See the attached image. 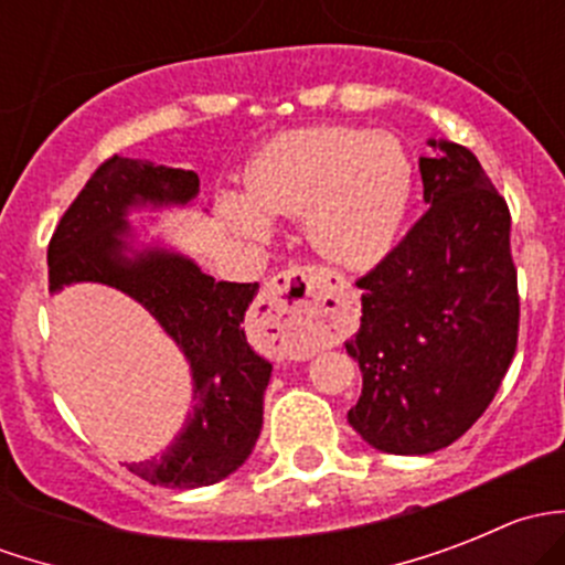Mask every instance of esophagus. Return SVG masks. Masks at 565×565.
I'll return each mask as SVG.
<instances>
[{
    "instance_id": "1",
    "label": "esophagus",
    "mask_w": 565,
    "mask_h": 565,
    "mask_svg": "<svg viewBox=\"0 0 565 565\" xmlns=\"http://www.w3.org/2000/svg\"><path fill=\"white\" fill-rule=\"evenodd\" d=\"M341 289L344 278L328 267H287L262 289V315L298 339H311L328 324Z\"/></svg>"
}]
</instances>
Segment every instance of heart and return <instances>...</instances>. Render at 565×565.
<instances>
[{"label":"heart","mask_w":565,"mask_h":565,"mask_svg":"<svg viewBox=\"0 0 565 565\" xmlns=\"http://www.w3.org/2000/svg\"><path fill=\"white\" fill-rule=\"evenodd\" d=\"M246 193H221V218L250 241L270 232L267 215L306 218L319 254L361 267L391 248L413 196V163L393 136L363 128H303L262 147Z\"/></svg>","instance_id":"heart-1"}]
</instances>
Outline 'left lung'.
<instances>
[{
  "instance_id": "8db88e82",
  "label": "left lung",
  "mask_w": 565,
  "mask_h": 565,
  "mask_svg": "<svg viewBox=\"0 0 565 565\" xmlns=\"http://www.w3.org/2000/svg\"><path fill=\"white\" fill-rule=\"evenodd\" d=\"M429 145L440 150L420 158L429 210L355 281L363 317L347 341L363 374L347 420L398 457L459 440L498 393L520 335L509 204L467 147Z\"/></svg>"
}]
</instances>
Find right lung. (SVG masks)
<instances>
[{
	"mask_svg": "<svg viewBox=\"0 0 565 565\" xmlns=\"http://www.w3.org/2000/svg\"><path fill=\"white\" fill-rule=\"evenodd\" d=\"M199 193L191 169L111 156L95 169L49 243V289L106 284L145 306L191 363L193 413L172 446L128 470L156 487L196 489L248 459L262 429V398L273 366L246 341L243 319L259 284L215 281L191 259L147 248L128 256L134 204H188Z\"/></svg>",
	"mask_w": 565,
	"mask_h": 565,
	"instance_id": "add662e5",
	"label": "right lung"
}]
</instances>
